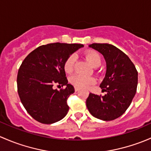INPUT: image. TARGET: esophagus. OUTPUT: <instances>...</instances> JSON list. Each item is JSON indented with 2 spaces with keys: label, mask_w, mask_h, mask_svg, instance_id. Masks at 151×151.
I'll return each mask as SVG.
<instances>
[{
  "label": "esophagus",
  "mask_w": 151,
  "mask_h": 151,
  "mask_svg": "<svg viewBox=\"0 0 151 151\" xmlns=\"http://www.w3.org/2000/svg\"><path fill=\"white\" fill-rule=\"evenodd\" d=\"M75 91H79V88H77V87H75Z\"/></svg>",
  "instance_id": "34e87169"
}]
</instances>
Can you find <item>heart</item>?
Wrapping results in <instances>:
<instances>
[{"mask_svg":"<svg viewBox=\"0 0 151 151\" xmlns=\"http://www.w3.org/2000/svg\"><path fill=\"white\" fill-rule=\"evenodd\" d=\"M84 56L92 67L97 68V67L100 66L101 63H102V58L98 52L93 50H88L85 52ZM75 61L76 57L74 55H70L66 59L64 63V65H63L64 70L66 73L70 74L73 72ZM70 82L75 87L83 88H87L91 85L94 84L95 83V79L92 77H89V76L76 74V75L71 76L70 78Z\"/></svg>","mask_w":151,"mask_h":151,"instance_id":"obj_1","label":"heart"}]
</instances>
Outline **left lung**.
I'll use <instances>...</instances> for the list:
<instances>
[{
  "mask_svg": "<svg viewBox=\"0 0 151 151\" xmlns=\"http://www.w3.org/2000/svg\"><path fill=\"white\" fill-rule=\"evenodd\" d=\"M89 47L101 53L106 61V74L99 86L106 94L90 93L86 107L97 119L114 120L125 113L136 94L137 70L128 56L113 45L92 43Z\"/></svg>",
  "mask_w": 151,
  "mask_h": 151,
  "instance_id": "1",
  "label": "left lung"
}]
</instances>
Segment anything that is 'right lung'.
Here are the masks:
<instances>
[{
  "label": "right lung",
  "mask_w": 151,
  "mask_h": 151,
  "mask_svg": "<svg viewBox=\"0 0 151 151\" xmlns=\"http://www.w3.org/2000/svg\"><path fill=\"white\" fill-rule=\"evenodd\" d=\"M83 46L78 43L42 45L23 60L17 78L18 94L24 108L37 122L53 124L67 115V100L75 90L68 83L63 65L71 54ZM55 84L66 87L54 90Z\"/></svg>",
  "instance_id": "1"
}]
</instances>
